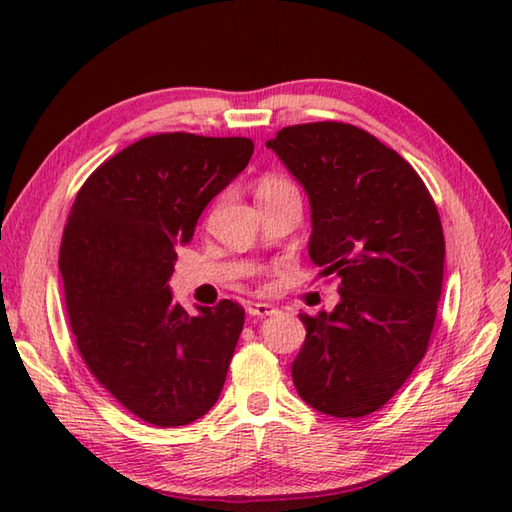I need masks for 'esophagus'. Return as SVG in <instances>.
<instances>
[{
	"instance_id": "obj_1",
	"label": "esophagus",
	"mask_w": 512,
	"mask_h": 512,
	"mask_svg": "<svg viewBox=\"0 0 512 512\" xmlns=\"http://www.w3.org/2000/svg\"><path fill=\"white\" fill-rule=\"evenodd\" d=\"M246 310H248L250 317H255V319L273 317V314L279 312V308L273 306V303H262V301H259V303H250V306H248Z\"/></svg>"
}]
</instances>
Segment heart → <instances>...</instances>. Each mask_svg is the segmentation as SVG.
Masks as SVG:
<instances>
[{
  "label": "heart",
  "instance_id": "heart-1",
  "mask_svg": "<svg viewBox=\"0 0 512 512\" xmlns=\"http://www.w3.org/2000/svg\"><path fill=\"white\" fill-rule=\"evenodd\" d=\"M292 189L286 180H281L277 176H266L259 180L257 184V195H266V193H277V191H286Z\"/></svg>",
  "mask_w": 512,
  "mask_h": 512
}]
</instances>
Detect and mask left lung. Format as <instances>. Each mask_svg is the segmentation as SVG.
<instances>
[{
    "label": "left lung",
    "mask_w": 512,
    "mask_h": 512,
    "mask_svg": "<svg viewBox=\"0 0 512 512\" xmlns=\"http://www.w3.org/2000/svg\"><path fill=\"white\" fill-rule=\"evenodd\" d=\"M266 147L308 195L310 259L341 281L332 312L299 314L292 383L312 409L363 418L427 352L444 275L438 209L409 162L354 125H292Z\"/></svg>",
    "instance_id": "8db88e82"
}]
</instances>
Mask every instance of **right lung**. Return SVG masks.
<instances>
[{"label": "right lung", "mask_w": 512, "mask_h": 512, "mask_svg": "<svg viewBox=\"0 0 512 512\" xmlns=\"http://www.w3.org/2000/svg\"><path fill=\"white\" fill-rule=\"evenodd\" d=\"M248 138L158 134L85 180L63 231L59 270L76 345L99 383L156 427L202 418L224 387L244 308L173 301L176 248L253 156Z\"/></svg>", "instance_id": "add662e5"}]
</instances>
